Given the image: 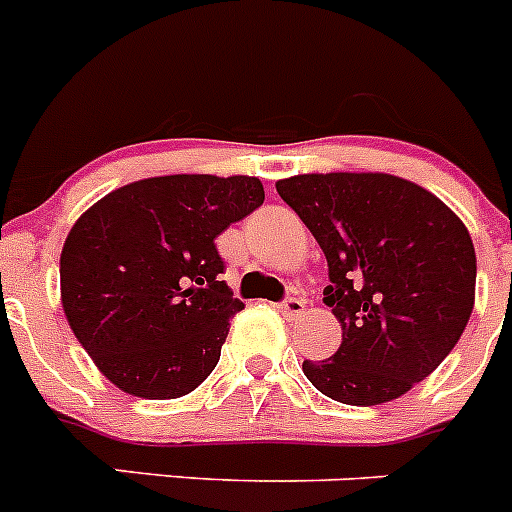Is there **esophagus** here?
<instances>
[{
  "label": "esophagus",
  "instance_id": "34e87169",
  "mask_svg": "<svg viewBox=\"0 0 512 512\" xmlns=\"http://www.w3.org/2000/svg\"><path fill=\"white\" fill-rule=\"evenodd\" d=\"M278 310L285 315V318H288V321H295V318H300V315L305 313V300L285 298L283 303L278 305Z\"/></svg>",
  "mask_w": 512,
  "mask_h": 512
}]
</instances>
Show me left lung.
Here are the masks:
<instances>
[{"label":"left lung","instance_id":"left-lung-1","mask_svg":"<svg viewBox=\"0 0 512 512\" xmlns=\"http://www.w3.org/2000/svg\"><path fill=\"white\" fill-rule=\"evenodd\" d=\"M275 186L326 255L323 303L343 328L331 358L303 361L305 376L351 407L399 399L470 321V232L432 191L391 174H300Z\"/></svg>","mask_w":512,"mask_h":512}]
</instances>
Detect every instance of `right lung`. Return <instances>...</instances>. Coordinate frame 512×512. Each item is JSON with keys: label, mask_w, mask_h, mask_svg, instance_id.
Masks as SVG:
<instances>
[{"label": "right lung", "mask_w": 512, "mask_h": 512, "mask_svg": "<svg viewBox=\"0 0 512 512\" xmlns=\"http://www.w3.org/2000/svg\"><path fill=\"white\" fill-rule=\"evenodd\" d=\"M265 202L255 176L174 174L105 194L60 255L62 310L118 389L176 399L214 371L245 305L219 275V234Z\"/></svg>", "instance_id": "right-lung-1"}]
</instances>
